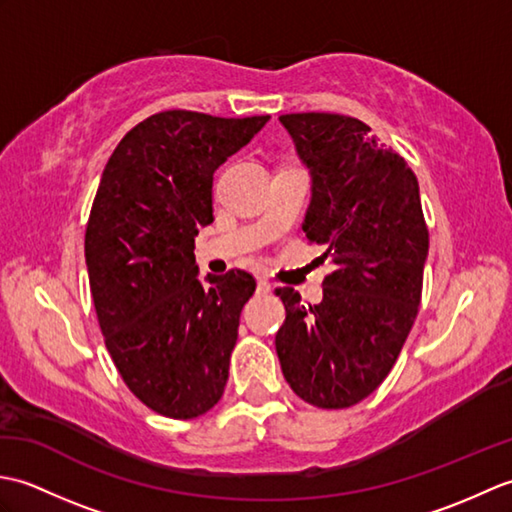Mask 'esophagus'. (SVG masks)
<instances>
[{
	"mask_svg": "<svg viewBox=\"0 0 512 512\" xmlns=\"http://www.w3.org/2000/svg\"><path fill=\"white\" fill-rule=\"evenodd\" d=\"M270 290H273V286H270V281H266V279H259L257 281V292H259V295H268Z\"/></svg>",
	"mask_w": 512,
	"mask_h": 512,
	"instance_id": "1",
	"label": "esophagus"
}]
</instances>
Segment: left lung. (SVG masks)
I'll return each instance as SVG.
<instances>
[{
	"label": "left lung",
	"mask_w": 512,
	"mask_h": 512,
	"mask_svg": "<svg viewBox=\"0 0 512 512\" xmlns=\"http://www.w3.org/2000/svg\"><path fill=\"white\" fill-rule=\"evenodd\" d=\"M312 173L306 231L336 266L323 299L277 288L286 321L275 336L292 391L319 409H347L378 389L416 321L429 228L416 173L352 116L279 118Z\"/></svg>",
	"instance_id": "obj_1"
}]
</instances>
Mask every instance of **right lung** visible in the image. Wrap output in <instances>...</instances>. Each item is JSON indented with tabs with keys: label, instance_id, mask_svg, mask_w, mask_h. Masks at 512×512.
Wrapping results in <instances>:
<instances>
[{
	"label": "right lung",
	"instance_id": "add662e5",
	"mask_svg": "<svg viewBox=\"0 0 512 512\" xmlns=\"http://www.w3.org/2000/svg\"><path fill=\"white\" fill-rule=\"evenodd\" d=\"M268 116L167 110L123 136L85 228L90 290L118 374L151 411L191 420L222 398L246 270L198 279L195 237L213 222V173Z\"/></svg>",
	"mask_w": 512,
	"mask_h": 512
}]
</instances>
